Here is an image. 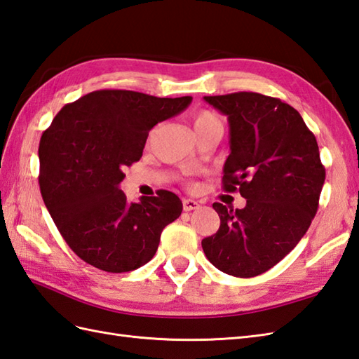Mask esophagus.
<instances>
[{
	"instance_id": "34e87169",
	"label": "esophagus",
	"mask_w": 359,
	"mask_h": 359,
	"mask_svg": "<svg viewBox=\"0 0 359 359\" xmlns=\"http://www.w3.org/2000/svg\"><path fill=\"white\" fill-rule=\"evenodd\" d=\"M182 203H183V210L185 211H194L200 206L197 200H193V198H183Z\"/></svg>"
}]
</instances>
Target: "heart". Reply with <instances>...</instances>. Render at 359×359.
Masks as SVG:
<instances>
[{"label":"heart","instance_id":"b5f03b06","mask_svg":"<svg viewBox=\"0 0 359 359\" xmlns=\"http://www.w3.org/2000/svg\"><path fill=\"white\" fill-rule=\"evenodd\" d=\"M222 127V122L220 119L215 116L212 111H208V110H202V111H197L193 118V128L194 133L197 131H202L205 128H210V127Z\"/></svg>","mask_w":359,"mask_h":359}]
</instances>
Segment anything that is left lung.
I'll return each instance as SVG.
<instances>
[{
    "label": "left lung",
    "instance_id": "1",
    "mask_svg": "<svg viewBox=\"0 0 359 359\" xmlns=\"http://www.w3.org/2000/svg\"><path fill=\"white\" fill-rule=\"evenodd\" d=\"M203 99L228 116L223 189H238L246 198L243 210L212 205L220 228L202 240L203 252L224 273L257 277L281 262L311 226L326 179L318 144L295 108L277 97L240 91Z\"/></svg>",
    "mask_w": 359,
    "mask_h": 359
}]
</instances>
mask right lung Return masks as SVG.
<instances>
[{"label":"right lung","instance_id":"add662e5","mask_svg":"<svg viewBox=\"0 0 359 359\" xmlns=\"http://www.w3.org/2000/svg\"><path fill=\"white\" fill-rule=\"evenodd\" d=\"M191 101L97 90L62 107L43 133L41 194L67 245L86 263L121 273L154 257L163 228L182 214L180 198L161 189L135 203L119 185L123 170L142 157L149 130Z\"/></svg>","mask_w":359,"mask_h":359}]
</instances>
